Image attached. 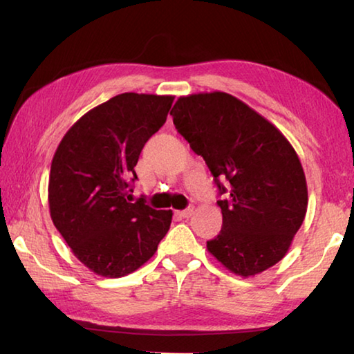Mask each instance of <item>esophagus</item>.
I'll use <instances>...</instances> for the list:
<instances>
[{
    "label": "esophagus",
    "mask_w": 354,
    "mask_h": 354,
    "mask_svg": "<svg viewBox=\"0 0 354 354\" xmlns=\"http://www.w3.org/2000/svg\"><path fill=\"white\" fill-rule=\"evenodd\" d=\"M178 214L181 215L183 218H189V217H192V214H194V206H190V207H187V209H184V211L178 212Z\"/></svg>",
    "instance_id": "esophagus-1"
}]
</instances>
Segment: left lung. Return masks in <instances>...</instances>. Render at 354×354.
<instances>
[{
	"mask_svg": "<svg viewBox=\"0 0 354 354\" xmlns=\"http://www.w3.org/2000/svg\"><path fill=\"white\" fill-rule=\"evenodd\" d=\"M190 148L206 160L223 215L207 251L227 270L248 278L286 256L308 209L298 154L283 133L230 93L178 98L170 112ZM230 183L226 189L221 181Z\"/></svg>",
	"mask_w": 354,
	"mask_h": 354,
	"instance_id": "8db88e82",
	"label": "left lung"
}]
</instances>
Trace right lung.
<instances>
[{
  "mask_svg": "<svg viewBox=\"0 0 354 354\" xmlns=\"http://www.w3.org/2000/svg\"><path fill=\"white\" fill-rule=\"evenodd\" d=\"M170 95L122 93L77 120L51 162L48 203L64 241L88 270L122 278L142 267L170 230L171 211L143 198L129 203V183L143 145L165 123Z\"/></svg>",
  "mask_w": 354,
  "mask_h": 354,
  "instance_id": "1",
  "label": "right lung"
}]
</instances>
